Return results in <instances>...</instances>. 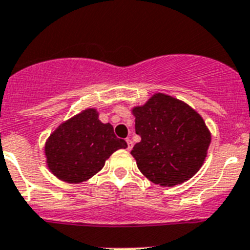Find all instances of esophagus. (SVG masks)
Segmentation results:
<instances>
[{
  "label": "esophagus",
  "instance_id": "obj_1",
  "mask_svg": "<svg viewBox=\"0 0 250 250\" xmlns=\"http://www.w3.org/2000/svg\"><path fill=\"white\" fill-rule=\"evenodd\" d=\"M125 142H127V148L132 149V147H133V142L131 141V138H127V140H125Z\"/></svg>",
  "mask_w": 250,
  "mask_h": 250
}]
</instances>
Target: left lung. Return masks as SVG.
Wrapping results in <instances>:
<instances>
[{"mask_svg": "<svg viewBox=\"0 0 250 250\" xmlns=\"http://www.w3.org/2000/svg\"><path fill=\"white\" fill-rule=\"evenodd\" d=\"M141 142L131 151L141 172L149 181L173 186L199 171L210 145L205 122L186 103L155 94L133 109Z\"/></svg>", "mask_w": 250, "mask_h": 250, "instance_id": "8db88e82", "label": "left lung"}]
</instances>
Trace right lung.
Masks as SVG:
<instances>
[{
    "label": "right lung",
    "mask_w": 250,
    "mask_h": 250,
    "mask_svg": "<svg viewBox=\"0 0 250 250\" xmlns=\"http://www.w3.org/2000/svg\"><path fill=\"white\" fill-rule=\"evenodd\" d=\"M125 147V141L117 137L112 125L102 123L95 109H86L50 136L45 155L56 177L77 184L90 179L113 152Z\"/></svg>",
    "instance_id": "add662e5"
}]
</instances>
